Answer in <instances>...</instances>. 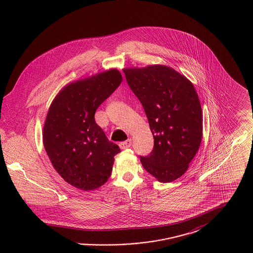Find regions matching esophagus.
<instances>
[{"label":"esophagus","instance_id":"obj_1","mask_svg":"<svg viewBox=\"0 0 253 253\" xmlns=\"http://www.w3.org/2000/svg\"><path fill=\"white\" fill-rule=\"evenodd\" d=\"M131 145H132V139H128V140H126V141L121 142V143H120V147H121V149H122V150H125V149L130 148Z\"/></svg>","mask_w":253,"mask_h":253}]
</instances>
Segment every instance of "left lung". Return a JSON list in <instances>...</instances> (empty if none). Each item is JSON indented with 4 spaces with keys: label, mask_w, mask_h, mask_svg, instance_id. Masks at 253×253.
Masks as SVG:
<instances>
[{
    "label": "left lung",
    "mask_w": 253,
    "mask_h": 253,
    "mask_svg": "<svg viewBox=\"0 0 253 253\" xmlns=\"http://www.w3.org/2000/svg\"><path fill=\"white\" fill-rule=\"evenodd\" d=\"M123 72L144 108L155 138L152 153L140 157L143 168L163 183L179 178L202 139V110L193 84L165 65Z\"/></svg>",
    "instance_id": "left-lung-1"
}]
</instances>
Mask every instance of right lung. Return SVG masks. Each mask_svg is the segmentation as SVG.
I'll return each instance as SVG.
<instances>
[{"label":"right lung","mask_w":253,"mask_h":253,"mask_svg":"<svg viewBox=\"0 0 253 253\" xmlns=\"http://www.w3.org/2000/svg\"><path fill=\"white\" fill-rule=\"evenodd\" d=\"M121 82L117 69L99 73L66 85L51 103L43 146L54 169L78 189L91 191L103 185L121 152L96 124L95 113Z\"/></svg>","instance_id":"obj_1"}]
</instances>
